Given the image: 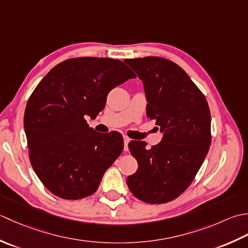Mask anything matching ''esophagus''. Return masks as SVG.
I'll list each match as a JSON object with an SVG mask.
<instances>
[{
	"mask_svg": "<svg viewBox=\"0 0 248 248\" xmlns=\"http://www.w3.org/2000/svg\"><path fill=\"white\" fill-rule=\"evenodd\" d=\"M130 141V139L127 137V136H124V151L128 150V142Z\"/></svg>",
	"mask_w": 248,
	"mask_h": 248,
	"instance_id": "34e87169",
	"label": "esophagus"
}]
</instances>
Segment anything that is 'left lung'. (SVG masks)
I'll return each instance as SVG.
<instances>
[{"label": "left lung", "instance_id": "left-lung-1", "mask_svg": "<svg viewBox=\"0 0 248 248\" xmlns=\"http://www.w3.org/2000/svg\"><path fill=\"white\" fill-rule=\"evenodd\" d=\"M143 81L146 117L164 137L146 150L144 141L128 148L138 161L126 183L136 198L151 204L178 198L194 181L209 152L211 113L205 96L178 64L160 57L126 59Z\"/></svg>", "mask_w": 248, "mask_h": 248}]
</instances>
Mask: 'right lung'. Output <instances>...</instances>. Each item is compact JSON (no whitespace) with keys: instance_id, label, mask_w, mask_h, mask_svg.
I'll use <instances>...</instances> for the list:
<instances>
[{"instance_id":"1","label":"right lung","mask_w":248,"mask_h":248,"mask_svg":"<svg viewBox=\"0 0 248 248\" xmlns=\"http://www.w3.org/2000/svg\"><path fill=\"white\" fill-rule=\"evenodd\" d=\"M136 78L122 61L82 57L54 66L24 111L30 161L49 191L78 200L94 194L124 148L118 131L97 133L85 120L104 110L113 88Z\"/></svg>"}]
</instances>
